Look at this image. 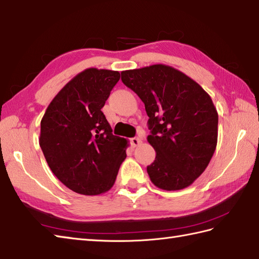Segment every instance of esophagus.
<instances>
[{
    "instance_id": "obj_1",
    "label": "esophagus",
    "mask_w": 259,
    "mask_h": 259,
    "mask_svg": "<svg viewBox=\"0 0 259 259\" xmlns=\"http://www.w3.org/2000/svg\"><path fill=\"white\" fill-rule=\"evenodd\" d=\"M141 142L142 141H141L140 137H133V139H131V144H132V146H133V147L140 145Z\"/></svg>"
}]
</instances>
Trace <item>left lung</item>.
Returning a JSON list of instances; mask_svg holds the SVG:
<instances>
[{"instance_id":"8db88e82","label":"left lung","mask_w":259,"mask_h":259,"mask_svg":"<svg viewBox=\"0 0 259 259\" xmlns=\"http://www.w3.org/2000/svg\"><path fill=\"white\" fill-rule=\"evenodd\" d=\"M122 81L145 105L154 162L152 183L166 191L189 187L201 176L218 140V113L196 81L170 66L122 71Z\"/></svg>"}]
</instances>
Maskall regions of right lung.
Masks as SVG:
<instances>
[{
    "instance_id": "1",
    "label": "right lung",
    "mask_w": 259,
    "mask_h": 259,
    "mask_svg": "<svg viewBox=\"0 0 259 259\" xmlns=\"http://www.w3.org/2000/svg\"><path fill=\"white\" fill-rule=\"evenodd\" d=\"M118 71L89 68L57 94L41 119L39 143L51 171L72 191L97 196L114 186L127 141L115 136L102 108Z\"/></svg>"
}]
</instances>
